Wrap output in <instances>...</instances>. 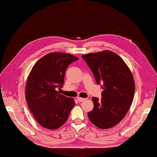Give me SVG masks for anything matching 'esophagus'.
<instances>
[{"instance_id":"34e87169","label":"esophagus","mask_w":157,"mask_h":157,"mask_svg":"<svg viewBox=\"0 0 157 157\" xmlns=\"http://www.w3.org/2000/svg\"><path fill=\"white\" fill-rule=\"evenodd\" d=\"M85 98H80V97H78L77 98V100L78 101V102H82V101H84L85 100Z\"/></svg>"}]
</instances>
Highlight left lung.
I'll list each match as a JSON object with an SVG mask.
<instances>
[{
	"label": "left lung",
	"instance_id": "obj_1",
	"mask_svg": "<svg viewBox=\"0 0 157 157\" xmlns=\"http://www.w3.org/2000/svg\"><path fill=\"white\" fill-rule=\"evenodd\" d=\"M98 84L103 83L101 98H92L93 110L88 113L90 121L101 129L119 123L131 106L135 92L132 74L125 62L114 52L104 50L82 56Z\"/></svg>",
	"mask_w": 157,
	"mask_h": 157
}]
</instances>
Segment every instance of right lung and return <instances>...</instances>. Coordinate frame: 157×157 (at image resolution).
<instances>
[{"mask_svg":"<svg viewBox=\"0 0 157 157\" xmlns=\"http://www.w3.org/2000/svg\"><path fill=\"white\" fill-rule=\"evenodd\" d=\"M78 59L69 54L54 52L33 66L27 78L25 98L33 117L42 127L56 130L67 121L75 101L56 90L63 87L66 69Z\"/></svg>","mask_w":157,"mask_h":157,"instance_id":"add662e5","label":"right lung"}]
</instances>
